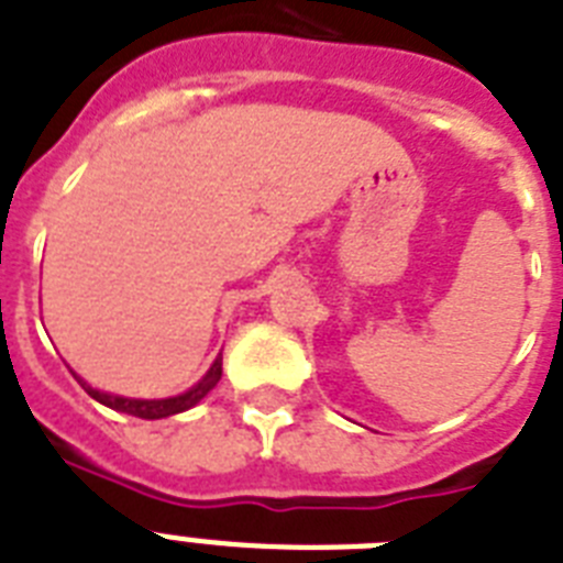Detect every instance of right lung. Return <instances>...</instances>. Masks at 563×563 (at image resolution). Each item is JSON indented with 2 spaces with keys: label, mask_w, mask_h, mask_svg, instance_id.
Returning a JSON list of instances; mask_svg holds the SVG:
<instances>
[{
  "label": "right lung",
  "mask_w": 563,
  "mask_h": 563,
  "mask_svg": "<svg viewBox=\"0 0 563 563\" xmlns=\"http://www.w3.org/2000/svg\"><path fill=\"white\" fill-rule=\"evenodd\" d=\"M223 375V357H217L214 366L209 369V375L202 377L200 384L188 389L186 395H177V398H163V400H136V398H120V395H108V391H99L93 386H88L82 377H77L82 389L91 395L93 400L99 404H106L108 409H117V412H125V415H134V418H145V420H157V418H168V415H177V412H186L191 409L194 404H200L206 395L217 386Z\"/></svg>",
  "instance_id": "add662e5"
}]
</instances>
